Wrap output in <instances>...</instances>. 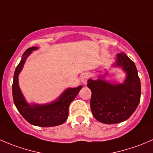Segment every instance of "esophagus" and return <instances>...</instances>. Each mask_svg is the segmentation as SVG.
Wrapping results in <instances>:
<instances>
[{
    "label": "esophagus",
    "instance_id": "1",
    "mask_svg": "<svg viewBox=\"0 0 153 153\" xmlns=\"http://www.w3.org/2000/svg\"><path fill=\"white\" fill-rule=\"evenodd\" d=\"M88 78H89V76H88V75H87V74H84V75H81V82H82V84H87Z\"/></svg>",
    "mask_w": 153,
    "mask_h": 153
}]
</instances>
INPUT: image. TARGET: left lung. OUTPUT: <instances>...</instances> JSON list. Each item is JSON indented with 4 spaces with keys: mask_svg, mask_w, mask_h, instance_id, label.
I'll list each match as a JSON object with an SVG mask.
<instances>
[{
    "mask_svg": "<svg viewBox=\"0 0 153 153\" xmlns=\"http://www.w3.org/2000/svg\"><path fill=\"white\" fill-rule=\"evenodd\" d=\"M113 67H119L126 72L120 84L105 80L108 71L90 78L87 87L92 92L90 108L98 121L105 124H115L128 120L138 106L140 99V81L134 62L123 52L117 54Z\"/></svg>",
    "mask_w": 153,
    "mask_h": 153,
    "instance_id": "1",
    "label": "left lung"
}]
</instances>
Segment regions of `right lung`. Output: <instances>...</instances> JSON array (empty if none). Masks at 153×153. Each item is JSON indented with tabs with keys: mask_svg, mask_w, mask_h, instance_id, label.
Returning <instances> with one entry per match:
<instances>
[{
	"mask_svg": "<svg viewBox=\"0 0 153 153\" xmlns=\"http://www.w3.org/2000/svg\"><path fill=\"white\" fill-rule=\"evenodd\" d=\"M38 47L27 48L16 67L13 77V97L16 108L29 123L39 127H51L64 123L69 115V107L79 93L82 86L67 88L57 99L49 103L39 105L28 103L19 85V75L22 72L27 58Z\"/></svg>",
	"mask_w": 153,
	"mask_h": 153,
	"instance_id": "add662e5",
	"label": "right lung"
}]
</instances>
